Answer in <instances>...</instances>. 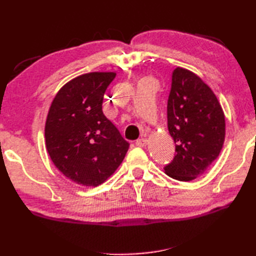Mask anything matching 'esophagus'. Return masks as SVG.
Segmentation results:
<instances>
[{"mask_svg":"<svg viewBox=\"0 0 256 256\" xmlns=\"http://www.w3.org/2000/svg\"><path fill=\"white\" fill-rule=\"evenodd\" d=\"M146 144H148V140H146V138H138V140H136V144L138 146H141V148H144V146H146Z\"/></svg>","mask_w":256,"mask_h":256,"instance_id":"obj_1","label":"esophagus"}]
</instances>
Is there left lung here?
Returning <instances> with one entry per match:
<instances>
[{
  "label": "left lung",
  "instance_id": "obj_1",
  "mask_svg": "<svg viewBox=\"0 0 256 256\" xmlns=\"http://www.w3.org/2000/svg\"><path fill=\"white\" fill-rule=\"evenodd\" d=\"M167 125L176 154L164 172L177 180H196L218 158L226 123L222 105L210 86L183 68L172 72Z\"/></svg>",
  "mask_w": 256,
  "mask_h": 256
}]
</instances>
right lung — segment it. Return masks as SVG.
Masks as SVG:
<instances>
[{"mask_svg":"<svg viewBox=\"0 0 256 256\" xmlns=\"http://www.w3.org/2000/svg\"><path fill=\"white\" fill-rule=\"evenodd\" d=\"M115 72H90L64 84L45 124L46 149L55 167L74 183L98 186L122 164L130 144L102 112Z\"/></svg>","mask_w":256,"mask_h":256,"instance_id":"1","label":"right lung"}]
</instances>
